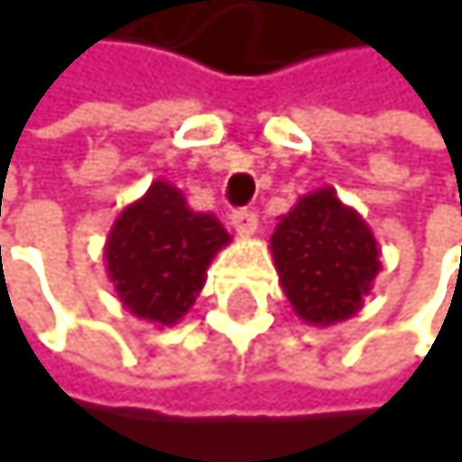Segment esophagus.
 Returning a JSON list of instances; mask_svg holds the SVG:
<instances>
[{
  "label": "esophagus",
  "instance_id": "34e87169",
  "mask_svg": "<svg viewBox=\"0 0 462 462\" xmlns=\"http://www.w3.org/2000/svg\"><path fill=\"white\" fill-rule=\"evenodd\" d=\"M231 228L240 234V236H251V234H257V214L254 211H234L231 214Z\"/></svg>",
  "mask_w": 462,
  "mask_h": 462
}]
</instances>
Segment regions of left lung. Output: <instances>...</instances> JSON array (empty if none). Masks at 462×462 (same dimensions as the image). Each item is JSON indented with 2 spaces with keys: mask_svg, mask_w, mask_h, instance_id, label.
Returning a JSON list of instances; mask_svg holds the SVG:
<instances>
[{
  "mask_svg": "<svg viewBox=\"0 0 462 462\" xmlns=\"http://www.w3.org/2000/svg\"><path fill=\"white\" fill-rule=\"evenodd\" d=\"M272 257L291 310L312 327L347 321L382 272L379 243L332 188L300 196L272 234Z\"/></svg>",
  "mask_w": 462,
  "mask_h": 462,
  "instance_id": "1",
  "label": "left lung"
}]
</instances>
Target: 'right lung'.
<instances>
[{"label":"right lung","mask_w":462,"mask_h":462,"mask_svg":"<svg viewBox=\"0 0 462 462\" xmlns=\"http://www.w3.org/2000/svg\"><path fill=\"white\" fill-rule=\"evenodd\" d=\"M228 243L231 234L214 214L193 211L185 193L159 179L112 222L106 274L135 318L173 327L190 312L208 266Z\"/></svg>","instance_id":"right-lung-1"}]
</instances>
